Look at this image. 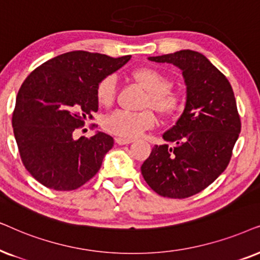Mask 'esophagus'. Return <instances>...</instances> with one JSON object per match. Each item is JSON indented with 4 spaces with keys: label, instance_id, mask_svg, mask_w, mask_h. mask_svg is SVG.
Wrapping results in <instances>:
<instances>
[{
    "label": "esophagus",
    "instance_id": "obj_1",
    "mask_svg": "<svg viewBox=\"0 0 260 260\" xmlns=\"http://www.w3.org/2000/svg\"><path fill=\"white\" fill-rule=\"evenodd\" d=\"M115 143L117 145H127V144L133 143V139H126V138L117 137V138H115Z\"/></svg>",
    "mask_w": 260,
    "mask_h": 260
}]
</instances>
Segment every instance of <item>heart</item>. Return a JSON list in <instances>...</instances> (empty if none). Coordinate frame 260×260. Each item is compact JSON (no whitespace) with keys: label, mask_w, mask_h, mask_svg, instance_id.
Returning <instances> with one entry per match:
<instances>
[{"label":"heart","mask_w":260,"mask_h":260,"mask_svg":"<svg viewBox=\"0 0 260 260\" xmlns=\"http://www.w3.org/2000/svg\"><path fill=\"white\" fill-rule=\"evenodd\" d=\"M132 77L147 91L144 107L152 108L161 115H171L178 109L181 99L171 90V79L154 68H140L132 72ZM117 79L109 75L100 81L96 98L101 106L112 105L116 96ZM155 116L150 109L143 112L116 110L105 117L103 127L107 132L124 138H134L154 126Z\"/></svg>","instance_id":"1"}]
</instances>
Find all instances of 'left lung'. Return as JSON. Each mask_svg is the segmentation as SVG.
Returning <instances> with one entry per match:
<instances>
[{
    "label": "left lung",
    "mask_w": 260,
    "mask_h": 260,
    "mask_svg": "<svg viewBox=\"0 0 260 260\" xmlns=\"http://www.w3.org/2000/svg\"><path fill=\"white\" fill-rule=\"evenodd\" d=\"M182 70L186 101L182 115L155 145L141 174L152 190L170 199L202 191L226 170L241 129L231 83L202 53L182 50L148 57Z\"/></svg>",
    "instance_id": "left-lung-1"
}]
</instances>
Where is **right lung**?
Instances as JSON below:
<instances>
[{
  "instance_id": "1",
  "label": "right lung",
  "mask_w": 260,
  "mask_h": 260,
  "mask_svg": "<svg viewBox=\"0 0 260 260\" xmlns=\"http://www.w3.org/2000/svg\"><path fill=\"white\" fill-rule=\"evenodd\" d=\"M129 59L72 51L45 61L25 79L12 123L21 160L38 182L69 191L98 174L114 139L103 132L75 139V132L98 112L100 81Z\"/></svg>"
}]
</instances>
